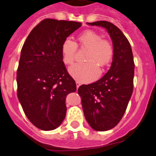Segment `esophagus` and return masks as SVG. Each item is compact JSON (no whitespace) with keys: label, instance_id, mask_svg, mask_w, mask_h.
I'll return each instance as SVG.
<instances>
[{"label":"esophagus","instance_id":"1","mask_svg":"<svg viewBox=\"0 0 156 156\" xmlns=\"http://www.w3.org/2000/svg\"><path fill=\"white\" fill-rule=\"evenodd\" d=\"M76 89H78L80 86V83L79 82H76Z\"/></svg>","mask_w":156,"mask_h":156}]
</instances>
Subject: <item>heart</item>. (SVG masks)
I'll return each mask as SVG.
<instances>
[{
	"label": "heart",
	"instance_id": "heart-1",
	"mask_svg": "<svg viewBox=\"0 0 156 156\" xmlns=\"http://www.w3.org/2000/svg\"><path fill=\"white\" fill-rule=\"evenodd\" d=\"M77 46L87 49L85 63H79L69 68V73L80 83L95 80L111 64L115 55L112 42L102 39L101 35L92 30H86L76 37V42L70 39L63 41L61 48V57L66 65H71L75 60Z\"/></svg>",
	"mask_w": 156,
	"mask_h": 156
}]
</instances>
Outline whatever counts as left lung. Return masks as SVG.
<instances>
[{"instance_id": "1", "label": "left lung", "mask_w": 156, "mask_h": 156, "mask_svg": "<svg viewBox=\"0 0 156 156\" xmlns=\"http://www.w3.org/2000/svg\"><path fill=\"white\" fill-rule=\"evenodd\" d=\"M105 28L113 42L115 55L108 73L98 81L79 87L85 118L93 130L115 127L124 116L133 89L134 61L132 49L123 32L107 21L87 23Z\"/></svg>"}]
</instances>
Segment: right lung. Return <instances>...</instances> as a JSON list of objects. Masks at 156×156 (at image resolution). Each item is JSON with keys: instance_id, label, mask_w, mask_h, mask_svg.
I'll list each match as a JSON object with an SVG mask.
<instances>
[{"instance_id": "obj_1", "label": "right lung", "mask_w": 156, "mask_h": 156, "mask_svg": "<svg viewBox=\"0 0 156 156\" xmlns=\"http://www.w3.org/2000/svg\"><path fill=\"white\" fill-rule=\"evenodd\" d=\"M82 23L44 19L29 33L21 50L17 96L30 122L42 130L59 127L67 113L66 97L76 90L66 69L61 44Z\"/></svg>"}]
</instances>
